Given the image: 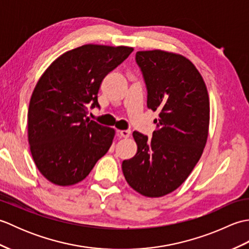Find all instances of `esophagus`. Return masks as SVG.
I'll return each mask as SVG.
<instances>
[{
  "label": "esophagus",
  "mask_w": 249,
  "mask_h": 249,
  "mask_svg": "<svg viewBox=\"0 0 249 249\" xmlns=\"http://www.w3.org/2000/svg\"><path fill=\"white\" fill-rule=\"evenodd\" d=\"M119 134L121 135V137H123V138H128L130 136L131 131L129 129H126V130H119Z\"/></svg>",
  "instance_id": "1"
}]
</instances>
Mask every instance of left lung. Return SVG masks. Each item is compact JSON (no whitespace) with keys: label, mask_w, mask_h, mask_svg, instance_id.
Segmentation results:
<instances>
[{"label":"left lung","mask_w":249,"mask_h":249,"mask_svg":"<svg viewBox=\"0 0 249 249\" xmlns=\"http://www.w3.org/2000/svg\"><path fill=\"white\" fill-rule=\"evenodd\" d=\"M147 89V108L160 112L151 139L133 136L137 153L122 162L129 186L150 198L174 192L197 165L208 140L210 99L199 71L184 55L163 50L138 51Z\"/></svg>","instance_id":"1"}]
</instances>
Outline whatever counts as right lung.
Segmentation results:
<instances>
[{"mask_svg": "<svg viewBox=\"0 0 249 249\" xmlns=\"http://www.w3.org/2000/svg\"><path fill=\"white\" fill-rule=\"evenodd\" d=\"M134 48L88 44L65 52L37 81L28 112L30 150L39 172L59 186L86 178L110 149L115 130L87 118L99 107L97 94L108 73Z\"/></svg>", "mask_w": 249, "mask_h": 249, "instance_id": "right-lung-1", "label": "right lung"}]
</instances>
